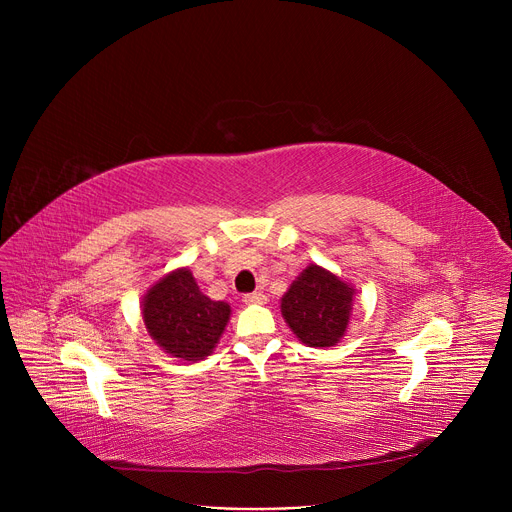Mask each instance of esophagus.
Wrapping results in <instances>:
<instances>
[{"instance_id": "obj_1", "label": "esophagus", "mask_w": 512, "mask_h": 512, "mask_svg": "<svg viewBox=\"0 0 512 512\" xmlns=\"http://www.w3.org/2000/svg\"><path fill=\"white\" fill-rule=\"evenodd\" d=\"M245 301L247 305H265V301H267V297L263 292H251V294H245Z\"/></svg>"}]
</instances>
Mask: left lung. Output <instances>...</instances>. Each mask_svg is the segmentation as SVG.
<instances>
[{
	"instance_id": "obj_1",
	"label": "left lung",
	"mask_w": 512,
	"mask_h": 512,
	"mask_svg": "<svg viewBox=\"0 0 512 512\" xmlns=\"http://www.w3.org/2000/svg\"><path fill=\"white\" fill-rule=\"evenodd\" d=\"M357 288L317 263L292 280L280 301L282 317L303 344L336 346L351 324Z\"/></svg>"
}]
</instances>
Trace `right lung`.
<instances>
[{
	"instance_id": "add662e5",
	"label": "right lung",
	"mask_w": 512,
	"mask_h": 512,
	"mask_svg": "<svg viewBox=\"0 0 512 512\" xmlns=\"http://www.w3.org/2000/svg\"><path fill=\"white\" fill-rule=\"evenodd\" d=\"M230 305L201 292L188 267H176L153 282L141 301L143 324L161 351L178 361H203L218 346Z\"/></svg>"
}]
</instances>
